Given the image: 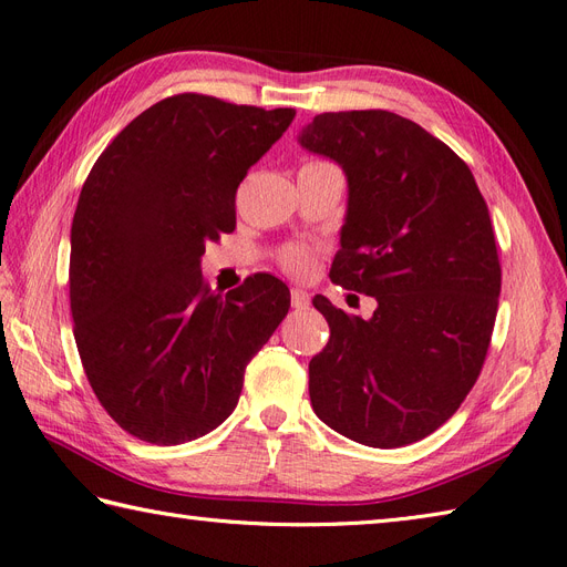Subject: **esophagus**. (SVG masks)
<instances>
[{
  "instance_id": "obj_1",
  "label": "esophagus",
  "mask_w": 567,
  "mask_h": 567,
  "mask_svg": "<svg viewBox=\"0 0 567 567\" xmlns=\"http://www.w3.org/2000/svg\"><path fill=\"white\" fill-rule=\"evenodd\" d=\"M310 293H307L305 288H290V305L296 307V310H307V307H310Z\"/></svg>"
}]
</instances>
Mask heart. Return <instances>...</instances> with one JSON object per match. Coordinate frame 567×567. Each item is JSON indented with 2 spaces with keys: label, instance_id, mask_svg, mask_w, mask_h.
<instances>
[{
  "label": "heart",
  "instance_id": "1",
  "mask_svg": "<svg viewBox=\"0 0 567 567\" xmlns=\"http://www.w3.org/2000/svg\"><path fill=\"white\" fill-rule=\"evenodd\" d=\"M281 265L286 271L296 274V277H307L315 265V252L307 246H290L281 252Z\"/></svg>",
  "mask_w": 567,
  "mask_h": 567
}]
</instances>
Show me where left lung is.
Instances as JSON below:
<instances>
[{
	"mask_svg": "<svg viewBox=\"0 0 567 567\" xmlns=\"http://www.w3.org/2000/svg\"><path fill=\"white\" fill-rule=\"evenodd\" d=\"M298 142L348 177L331 281L379 302L362 319L315 296L331 338L310 362L312 409L367 447H404L454 414L485 364L502 290L487 203L468 165L398 113H321Z\"/></svg>",
	"mask_w": 567,
	"mask_h": 567,
	"instance_id": "obj_1",
	"label": "left lung"
}]
</instances>
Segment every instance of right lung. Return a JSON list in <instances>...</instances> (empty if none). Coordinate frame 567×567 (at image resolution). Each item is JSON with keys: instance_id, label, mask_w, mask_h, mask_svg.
<instances>
[{"instance_id": "obj_1", "label": "right lung", "mask_w": 567, "mask_h": 567, "mask_svg": "<svg viewBox=\"0 0 567 567\" xmlns=\"http://www.w3.org/2000/svg\"><path fill=\"white\" fill-rule=\"evenodd\" d=\"M293 109L177 94L136 115L84 182L71 229V312L84 373L109 416L151 444L225 421L290 293L255 274L227 296L203 281L205 244L236 227V188Z\"/></svg>"}]
</instances>
